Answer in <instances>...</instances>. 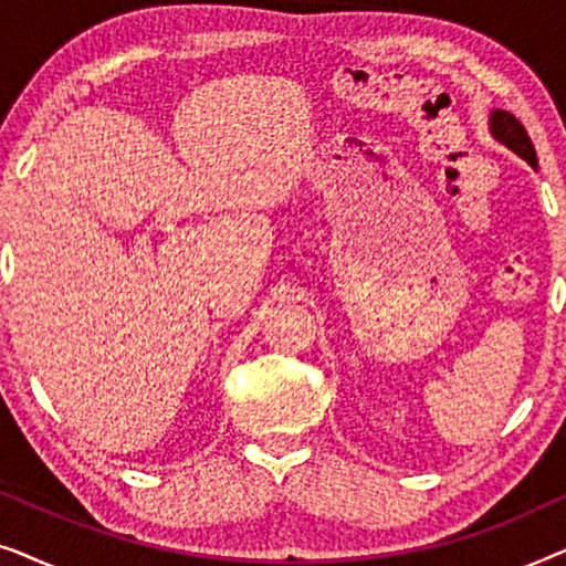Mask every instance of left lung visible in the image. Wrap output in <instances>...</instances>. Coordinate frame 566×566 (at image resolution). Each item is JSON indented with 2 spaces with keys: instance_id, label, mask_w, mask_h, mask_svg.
<instances>
[{
  "instance_id": "obj_1",
  "label": "left lung",
  "mask_w": 566,
  "mask_h": 566,
  "mask_svg": "<svg viewBox=\"0 0 566 566\" xmlns=\"http://www.w3.org/2000/svg\"><path fill=\"white\" fill-rule=\"evenodd\" d=\"M490 134L494 142L507 146L510 151L528 161L531 167H538L536 149H533L531 136L525 134V128L521 126V120H517L515 115H510L507 111H492L490 113Z\"/></svg>"
}]
</instances>
